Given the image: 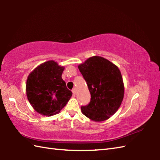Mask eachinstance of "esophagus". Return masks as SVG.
Masks as SVG:
<instances>
[{
    "mask_svg": "<svg viewBox=\"0 0 160 160\" xmlns=\"http://www.w3.org/2000/svg\"><path fill=\"white\" fill-rule=\"evenodd\" d=\"M72 92H73V95H76V89H72Z\"/></svg>",
    "mask_w": 160,
    "mask_h": 160,
    "instance_id": "34e87169",
    "label": "esophagus"
}]
</instances>
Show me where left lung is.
Segmentation results:
<instances>
[{
  "instance_id": "left-lung-1",
  "label": "left lung",
  "mask_w": 160,
  "mask_h": 160,
  "mask_svg": "<svg viewBox=\"0 0 160 160\" xmlns=\"http://www.w3.org/2000/svg\"><path fill=\"white\" fill-rule=\"evenodd\" d=\"M91 93V101L81 107L82 113L95 122L110 118L120 107L124 86L118 67L104 58L95 56L78 65Z\"/></svg>"
}]
</instances>
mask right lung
<instances>
[{"instance_id": "obj_1", "label": "right lung", "mask_w": 160, "mask_h": 160, "mask_svg": "<svg viewBox=\"0 0 160 160\" xmlns=\"http://www.w3.org/2000/svg\"><path fill=\"white\" fill-rule=\"evenodd\" d=\"M64 69L55 61L49 60L29 73L26 84L27 96L38 113L45 116L58 113L72 96L62 78Z\"/></svg>"}]
</instances>
